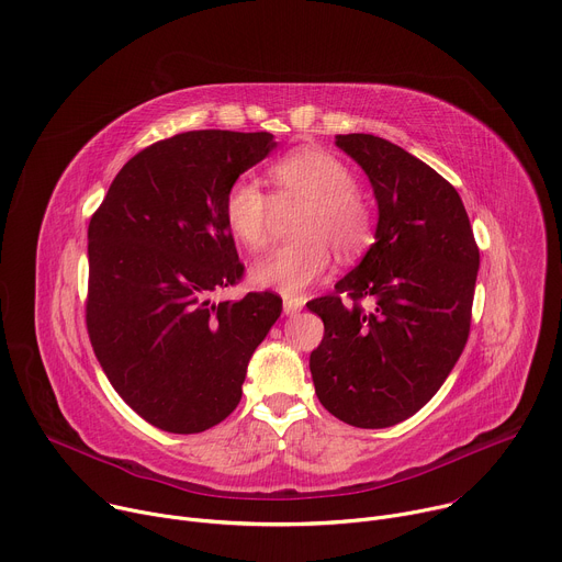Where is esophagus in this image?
I'll use <instances>...</instances> for the list:
<instances>
[{"label":"esophagus","instance_id":"1","mask_svg":"<svg viewBox=\"0 0 562 562\" xmlns=\"http://www.w3.org/2000/svg\"><path fill=\"white\" fill-rule=\"evenodd\" d=\"M301 307H303L301 299H292V296L283 299V313L285 315H296V313H301Z\"/></svg>","mask_w":562,"mask_h":562}]
</instances>
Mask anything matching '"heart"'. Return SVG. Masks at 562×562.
I'll use <instances>...</instances> for the list:
<instances>
[{"instance_id": "1", "label": "heart", "mask_w": 562, "mask_h": 562, "mask_svg": "<svg viewBox=\"0 0 562 562\" xmlns=\"http://www.w3.org/2000/svg\"><path fill=\"white\" fill-rule=\"evenodd\" d=\"M283 210L301 207L292 236L299 238L259 259L249 277L259 288L301 294L330 268V247L352 257L368 243L370 212L355 194L352 171L324 149H299L270 167ZM225 225L236 240L259 249L270 238L274 203L252 176L232 182L223 203Z\"/></svg>"}]
</instances>
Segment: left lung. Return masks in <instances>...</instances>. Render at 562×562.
<instances>
[{
    "instance_id": "obj_1",
    "label": "left lung",
    "mask_w": 562,
    "mask_h": 562,
    "mask_svg": "<svg viewBox=\"0 0 562 562\" xmlns=\"http://www.w3.org/2000/svg\"><path fill=\"white\" fill-rule=\"evenodd\" d=\"M335 145L368 176L378 227L337 294L307 303L326 328L310 372L335 417L386 428L415 415L460 359L480 252L460 194L438 171L370 134L335 136ZM339 293L353 303L344 306ZM359 297L373 310L363 311Z\"/></svg>"
}]
</instances>
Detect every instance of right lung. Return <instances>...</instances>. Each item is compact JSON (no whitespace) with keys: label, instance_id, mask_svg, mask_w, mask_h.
<instances>
[{"label":"right lung","instance_id":"obj_1","mask_svg":"<svg viewBox=\"0 0 562 562\" xmlns=\"http://www.w3.org/2000/svg\"><path fill=\"white\" fill-rule=\"evenodd\" d=\"M274 149L268 132L160 140L117 171L89 223L91 346L115 393L160 430L190 435L223 422L281 315L272 292L210 299L243 274L225 194Z\"/></svg>","mask_w":562,"mask_h":562}]
</instances>
